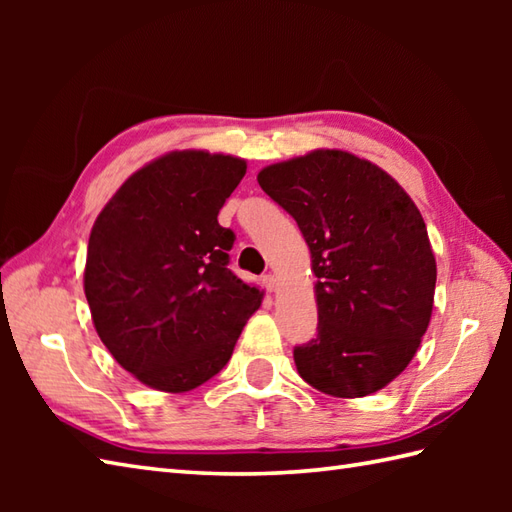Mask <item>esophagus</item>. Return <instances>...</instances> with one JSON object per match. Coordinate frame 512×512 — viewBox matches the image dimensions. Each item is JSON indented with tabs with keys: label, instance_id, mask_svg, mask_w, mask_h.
Listing matches in <instances>:
<instances>
[{
	"label": "esophagus",
	"instance_id": "34e87169",
	"mask_svg": "<svg viewBox=\"0 0 512 512\" xmlns=\"http://www.w3.org/2000/svg\"><path fill=\"white\" fill-rule=\"evenodd\" d=\"M262 286L266 288V292H275L277 290V277L275 275H264Z\"/></svg>",
	"mask_w": 512,
	"mask_h": 512
}]
</instances>
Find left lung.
<instances>
[{
  "mask_svg": "<svg viewBox=\"0 0 512 512\" xmlns=\"http://www.w3.org/2000/svg\"><path fill=\"white\" fill-rule=\"evenodd\" d=\"M257 182L295 217L317 277V339L295 347L299 376L336 398L387 387L433 310L438 270L418 206L387 171L341 149L264 167Z\"/></svg>",
  "mask_w": 512,
  "mask_h": 512,
  "instance_id": "1",
  "label": "left lung"
}]
</instances>
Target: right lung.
<instances>
[{"label":"right lung","mask_w":512,"mask_h":512,"mask_svg":"<svg viewBox=\"0 0 512 512\" xmlns=\"http://www.w3.org/2000/svg\"><path fill=\"white\" fill-rule=\"evenodd\" d=\"M246 160L171 151L132 173L96 217L83 288L94 328L140 383L182 394L228 363L264 292L228 270L217 213Z\"/></svg>","instance_id":"right-lung-1"}]
</instances>
